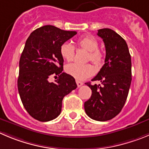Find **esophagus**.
I'll use <instances>...</instances> for the list:
<instances>
[{
	"instance_id": "1",
	"label": "esophagus",
	"mask_w": 149,
	"mask_h": 149,
	"mask_svg": "<svg viewBox=\"0 0 149 149\" xmlns=\"http://www.w3.org/2000/svg\"><path fill=\"white\" fill-rule=\"evenodd\" d=\"M76 84H77V86L78 87H81V85H83V83L81 82V81H79V80H76Z\"/></svg>"
}]
</instances>
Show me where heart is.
<instances>
[{
	"label": "heart",
	"instance_id": "obj_1",
	"mask_svg": "<svg viewBox=\"0 0 149 149\" xmlns=\"http://www.w3.org/2000/svg\"><path fill=\"white\" fill-rule=\"evenodd\" d=\"M79 48L90 51L88 59L95 65H101L104 59V55L98 50V42L94 37L90 36L81 37L77 41ZM60 54L62 57L68 62H71L75 56V48L71 43L65 42L60 47ZM65 70L68 74L79 80H83L93 74V67L90 64L71 63L65 67Z\"/></svg>",
	"mask_w": 149,
	"mask_h": 149
}]
</instances>
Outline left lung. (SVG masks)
I'll use <instances>...</instances> for the list:
<instances>
[{"label": "left lung", "instance_id": "8db88e82", "mask_svg": "<svg viewBox=\"0 0 149 149\" xmlns=\"http://www.w3.org/2000/svg\"><path fill=\"white\" fill-rule=\"evenodd\" d=\"M106 48L105 63L92 81L101 84L85 83L92 90L91 97L84 102L86 114L98 121L115 118L123 109L132 81V61L124 39L110 29L97 33Z\"/></svg>", "mask_w": 149, "mask_h": 149}]
</instances>
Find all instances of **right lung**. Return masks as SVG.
Listing matches in <instances>:
<instances>
[{
  "label": "right lung",
  "mask_w": 149,
  "mask_h": 149,
  "mask_svg": "<svg viewBox=\"0 0 149 149\" xmlns=\"http://www.w3.org/2000/svg\"><path fill=\"white\" fill-rule=\"evenodd\" d=\"M77 34L44 26L28 37L19 62L18 92L23 107L36 120L46 122L61 113L63 98L77 87L72 76L62 73L60 47ZM58 76L55 83L49 78Z\"/></svg>",
  "instance_id": "1"
}]
</instances>
